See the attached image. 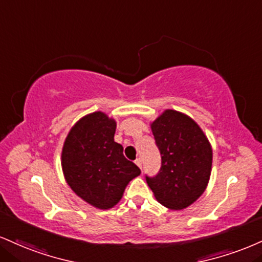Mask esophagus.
Returning <instances> with one entry per match:
<instances>
[{
    "label": "esophagus",
    "instance_id": "esophagus-1",
    "mask_svg": "<svg viewBox=\"0 0 262 262\" xmlns=\"http://www.w3.org/2000/svg\"><path fill=\"white\" fill-rule=\"evenodd\" d=\"M135 165H137V166L139 167V168L141 169V160H140V159H137V160H135Z\"/></svg>",
    "mask_w": 262,
    "mask_h": 262
}]
</instances>
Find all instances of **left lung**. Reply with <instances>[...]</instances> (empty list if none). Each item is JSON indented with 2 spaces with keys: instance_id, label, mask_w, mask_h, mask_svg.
<instances>
[{
  "instance_id": "1",
  "label": "left lung",
  "mask_w": 262,
  "mask_h": 262,
  "mask_svg": "<svg viewBox=\"0 0 262 262\" xmlns=\"http://www.w3.org/2000/svg\"><path fill=\"white\" fill-rule=\"evenodd\" d=\"M161 154V168L147 177L156 200L171 210H182L196 201L209 183L212 149L198 123L184 113L166 110L151 123Z\"/></svg>"
}]
</instances>
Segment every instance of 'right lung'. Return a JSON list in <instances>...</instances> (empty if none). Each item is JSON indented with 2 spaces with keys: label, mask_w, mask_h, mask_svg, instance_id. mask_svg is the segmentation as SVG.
Segmentation results:
<instances>
[{
  "label": "right lung",
  "mask_w": 262,
  "mask_h": 262,
  "mask_svg": "<svg viewBox=\"0 0 262 262\" xmlns=\"http://www.w3.org/2000/svg\"><path fill=\"white\" fill-rule=\"evenodd\" d=\"M116 127L106 113H90L72 127L62 149L66 182L78 196L101 210L118 204L128 183L140 174L115 141Z\"/></svg>",
  "instance_id": "1"
}]
</instances>
